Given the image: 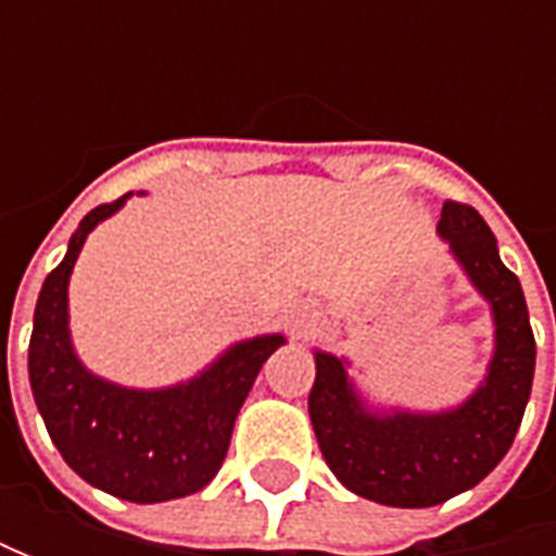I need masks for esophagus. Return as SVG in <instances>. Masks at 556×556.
Returning <instances> with one entry per match:
<instances>
[{"label":"esophagus","instance_id":"1","mask_svg":"<svg viewBox=\"0 0 556 556\" xmlns=\"http://www.w3.org/2000/svg\"><path fill=\"white\" fill-rule=\"evenodd\" d=\"M300 325H303V321H300Z\"/></svg>","mask_w":556,"mask_h":556}]
</instances>
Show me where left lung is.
<instances>
[{"mask_svg":"<svg viewBox=\"0 0 556 556\" xmlns=\"http://www.w3.org/2000/svg\"><path fill=\"white\" fill-rule=\"evenodd\" d=\"M437 235L492 312V358L473 393L442 412L371 405L346 358L315 350L309 417L318 448L350 492L387 507H433L485 480L507 455L532 393L529 309L492 228L473 206L445 201Z\"/></svg>","mask_w":556,"mask_h":556,"instance_id":"left-lung-1","label":"left lung"}]
</instances>
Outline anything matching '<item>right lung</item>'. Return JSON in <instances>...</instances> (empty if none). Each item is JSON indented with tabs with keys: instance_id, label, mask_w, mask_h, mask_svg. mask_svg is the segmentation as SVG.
Wrapping results in <instances>:
<instances>
[{
	"instance_id": "1",
	"label": "right lung",
	"mask_w": 556,
	"mask_h": 556,
	"mask_svg": "<svg viewBox=\"0 0 556 556\" xmlns=\"http://www.w3.org/2000/svg\"><path fill=\"white\" fill-rule=\"evenodd\" d=\"M129 198L86 213L64 260L49 271L36 300L27 371L36 408L67 467L114 498L157 504L194 495L219 473L256 374L288 340L260 333L231 343L201 374L157 390L123 387L89 371L74 350L67 288L92 228Z\"/></svg>"
}]
</instances>
